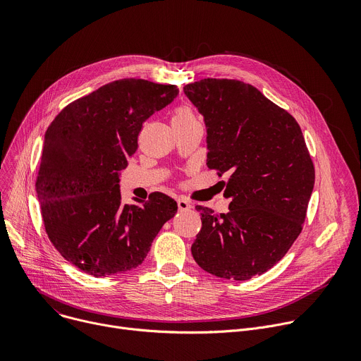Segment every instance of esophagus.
<instances>
[{
	"instance_id": "34e87169",
	"label": "esophagus",
	"mask_w": 361,
	"mask_h": 361,
	"mask_svg": "<svg viewBox=\"0 0 361 361\" xmlns=\"http://www.w3.org/2000/svg\"><path fill=\"white\" fill-rule=\"evenodd\" d=\"M178 209L182 212V211H189L190 209V204L186 202L185 199H179L178 201Z\"/></svg>"
}]
</instances>
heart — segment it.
<instances>
[{"mask_svg": "<svg viewBox=\"0 0 361 361\" xmlns=\"http://www.w3.org/2000/svg\"><path fill=\"white\" fill-rule=\"evenodd\" d=\"M196 117L193 116V113L186 109V107H178L175 110V114H173V118H172V123L173 125H186V123H192L195 122Z\"/></svg>", "mask_w": 361, "mask_h": 361, "instance_id": "obj_1", "label": "heart"}]
</instances>
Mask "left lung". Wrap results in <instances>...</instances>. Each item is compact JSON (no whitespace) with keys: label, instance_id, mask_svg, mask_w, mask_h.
I'll return each instance as SVG.
<instances>
[{"label":"left lung","instance_id":"1","mask_svg":"<svg viewBox=\"0 0 361 361\" xmlns=\"http://www.w3.org/2000/svg\"><path fill=\"white\" fill-rule=\"evenodd\" d=\"M183 92L204 116L208 168L231 175L228 214L196 207L202 229L192 255L215 276L245 281L272 268L300 235L314 165L295 118L254 86L204 78Z\"/></svg>","mask_w":361,"mask_h":361}]
</instances>
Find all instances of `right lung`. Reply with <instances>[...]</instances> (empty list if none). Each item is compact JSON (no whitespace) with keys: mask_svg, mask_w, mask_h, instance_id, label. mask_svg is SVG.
Segmentation results:
<instances>
[{"mask_svg":"<svg viewBox=\"0 0 361 361\" xmlns=\"http://www.w3.org/2000/svg\"><path fill=\"white\" fill-rule=\"evenodd\" d=\"M179 89L122 78L66 106L49 126L37 196L51 244L96 278L139 267L178 205L165 193L125 205L120 171L137 149L143 122Z\"/></svg>","mask_w":361,"mask_h":361,"instance_id":"1","label":"right lung"}]
</instances>
